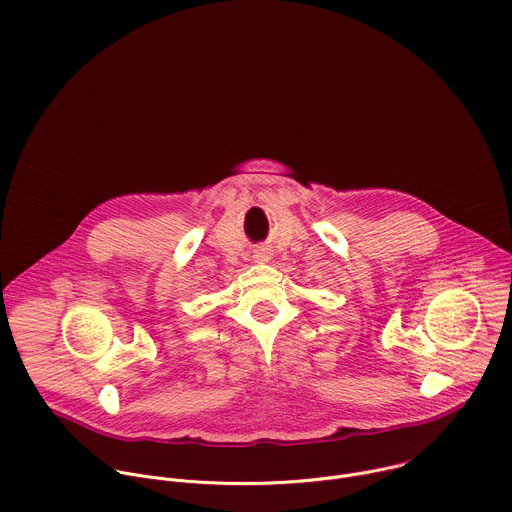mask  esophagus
Masks as SVG:
<instances>
[{
	"instance_id": "34e87169",
	"label": "esophagus",
	"mask_w": 512,
	"mask_h": 512,
	"mask_svg": "<svg viewBox=\"0 0 512 512\" xmlns=\"http://www.w3.org/2000/svg\"><path fill=\"white\" fill-rule=\"evenodd\" d=\"M255 257H257V259H261V261H267V259H269V251H267V249H259Z\"/></svg>"
}]
</instances>
